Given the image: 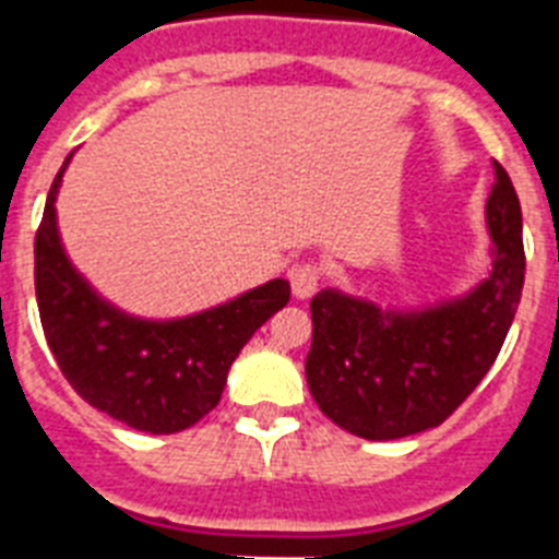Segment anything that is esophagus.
I'll return each mask as SVG.
<instances>
[{
    "label": "esophagus",
    "instance_id": "1",
    "mask_svg": "<svg viewBox=\"0 0 559 559\" xmlns=\"http://www.w3.org/2000/svg\"><path fill=\"white\" fill-rule=\"evenodd\" d=\"M319 278H322V270L310 261H298L293 270H289V287H293V296L296 298H310L319 289Z\"/></svg>",
    "mask_w": 559,
    "mask_h": 559
}]
</instances>
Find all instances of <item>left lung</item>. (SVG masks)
<instances>
[{"label":"left lung","mask_w":559,"mask_h":559,"mask_svg":"<svg viewBox=\"0 0 559 559\" xmlns=\"http://www.w3.org/2000/svg\"><path fill=\"white\" fill-rule=\"evenodd\" d=\"M487 197L490 272L459 298L426 307H380L342 289L310 301V394L345 432L394 441L441 426L499 357L525 284L522 209L508 170L493 162Z\"/></svg>","instance_id":"obj_1"}]
</instances>
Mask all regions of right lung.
<instances>
[{"instance_id":"right-lung-1","label":"right lung","mask_w":559,"mask_h":559,"mask_svg":"<svg viewBox=\"0 0 559 559\" xmlns=\"http://www.w3.org/2000/svg\"><path fill=\"white\" fill-rule=\"evenodd\" d=\"M66 156L48 191L34 237V287L46 342L78 394L139 432L174 435L219 403L240 348L289 301V281L275 278L226 305L182 319H139L90 287L57 231V191Z\"/></svg>"}]
</instances>
